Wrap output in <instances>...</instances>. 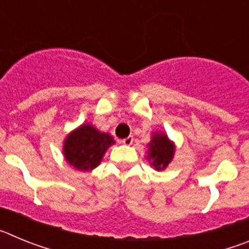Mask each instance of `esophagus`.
Segmentation results:
<instances>
[{
	"label": "esophagus",
	"instance_id": "obj_1",
	"mask_svg": "<svg viewBox=\"0 0 249 249\" xmlns=\"http://www.w3.org/2000/svg\"><path fill=\"white\" fill-rule=\"evenodd\" d=\"M121 142H122V143L124 144V146H131V144L133 143V137H132V136H128V137H127V138H123V140L121 141Z\"/></svg>",
	"mask_w": 249,
	"mask_h": 249
}]
</instances>
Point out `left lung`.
<instances>
[{
  "mask_svg": "<svg viewBox=\"0 0 249 249\" xmlns=\"http://www.w3.org/2000/svg\"><path fill=\"white\" fill-rule=\"evenodd\" d=\"M149 146L148 160L156 169H164L171 162L175 153V147L166 135H155Z\"/></svg>",
  "mask_w": 249,
  "mask_h": 249,
  "instance_id": "obj_1",
  "label": "left lung"
}]
</instances>
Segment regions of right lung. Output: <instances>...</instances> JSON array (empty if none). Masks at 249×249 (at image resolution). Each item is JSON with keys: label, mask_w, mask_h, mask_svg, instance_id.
Instances as JSON below:
<instances>
[{"label": "right lung", "mask_w": 249, "mask_h": 249, "mask_svg": "<svg viewBox=\"0 0 249 249\" xmlns=\"http://www.w3.org/2000/svg\"><path fill=\"white\" fill-rule=\"evenodd\" d=\"M114 144L113 137L101 133L91 124H82L65 141L66 160L80 171H91L100 164L105 152Z\"/></svg>", "instance_id": "obj_1"}]
</instances>
